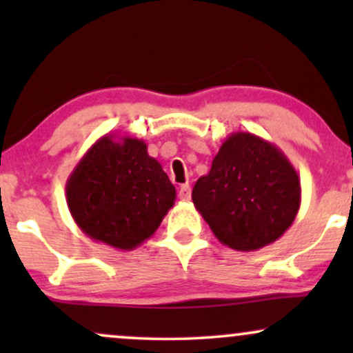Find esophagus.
<instances>
[{
  "label": "esophagus",
  "mask_w": 353,
  "mask_h": 353,
  "mask_svg": "<svg viewBox=\"0 0 353 353\" xmlns=\"http://www.w3.org/2000/svg\"><path fill=\"white\" fill-rule=\"evenodd\" d=\"M179 197L182 201H189L190 199V185L189 184H182L179 189Z\"/></svg>",
  "instance_id": "esophagus-1"
}]
</instances>
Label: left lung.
I'll return each instance as SVG.
<instances>
[{
    "label": "left lung",
    "mask_w": 353,
    "mask_h": 353,
    "mask_svg": "<svg viewBox=\"0 0 353 353\" xmlns=\"http://www.w3.org/2000/svg\"><path fill=\"white\" fill-rule=\"evenodd\" d=\"M301 179L277 145L232 132L197 179L192 202L222 244L257 250L292 225L301 209Z\"/></svg>",
    "instance_id": "1"
}]
</instances>
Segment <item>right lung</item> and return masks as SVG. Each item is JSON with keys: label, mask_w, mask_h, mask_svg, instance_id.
<instances>
[{"label": "right lung", "mask_w": 353, "mask_h": 353, "mask_svg": "<svg viewBox=\"0 0 353 353\" xmlns=\"http://www.w3.org/2000/svg\"><path fill=\"white\" fill-rule=\"evenodd\" d=\"M176 201V188L143 139L104 134L72 169L66 202L92 241L132 250L156 232Z\"/></svg>", "instance_id": "1"}]
</instances>
